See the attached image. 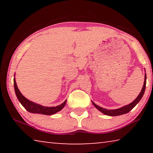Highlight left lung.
Instances as JSON below:
<instances>
[{
  "mask_svg": "<svg viewBox=\"0 0 153 153\" xmlns=\"http://www.w3.org/2000/svg\"><path fill=\"white\" fill-rule=\"evenodd\" d=\"M146 74L145 73V76H144V85L143 87H142L141 92H140L139 95L137 97L135 100H134L132 102L129 103V104L123 106V107L117 108V109H107V108H104L102 107H100L99 106H98L97 105H96L94 102H92V104L94 105V107L97 108L98 111H100V112L102 113L103 114H105L106 115H108V116H117V115H123V114L128 113L130 111L132 108L135 107V106L138 104V103L140 102V100H141V98L143 97V95L144 94V91H145V88H146Z\"/></svg>",
  "mask_w": 153,
  "mask_h": 153,
  "instance_id": "obj_1",
  "label": "left lung"
}]
</instances>
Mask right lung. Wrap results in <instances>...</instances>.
I'll return each mask as SVG.
<instances>
[{
  "mask_svg": "<svg viewBox=\"0 0 153 153\" xmlns=\"http://www.w3.org/2000/svg\"><path fill=\"white\" fill-rule=\"evenodd\" d=\"M14 81V88H15V94H16V97L17 99L19 100L21 104L22 105L23 107H24L25 109H26L28 112L32 113H38V114H43V115H53V114H55L59 111L62 110L65 105L66 104L67 100L64 101V102L62 103L60 105L56 106V107H45V106L40 105L39 104H37V103L33 102L31 100H28L27 98H25L24 96L21 93V92L19 90L17 86L16 81H15V78L14 77L13 79Z\"/></svg>",
  "mask_w": 153,
  "mask_h": 153,
  "instance_id": "add662e5",
  "label": "right lung"
}]
</instances>
